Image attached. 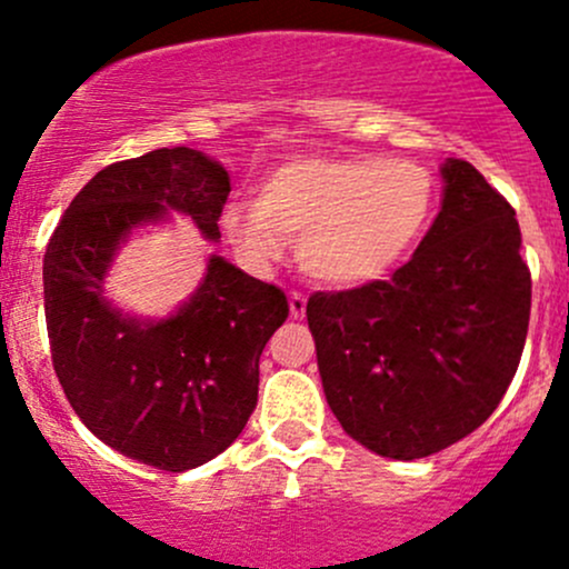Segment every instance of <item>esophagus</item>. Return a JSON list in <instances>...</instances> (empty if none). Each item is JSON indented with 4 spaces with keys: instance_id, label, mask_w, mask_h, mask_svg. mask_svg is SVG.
<instances>
[{
    "instance_id": "obj_1",
    "label": "esophagus",
    "mask_w": 569,
    "mask_h": 569,
    "mask_svg": "<svg viewBox=\"0 0 569 569\" xmlns=\"http://www.w3.org/2000/svg\"><path fill=\"white\" fill-rule=\"evenodd\" d=\"M305 308H308V297H305L302 291H291V295H289V310H291V316H295V319H302Z\"/></svg>"
}]
</instances>
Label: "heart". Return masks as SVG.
Segmentation results:
<instances>
[{
    "label": "heart",
    "instance_id": "heart-1",
    "mask_svg": "<svg viewBox=\"0 0 569 569\" xmlns=\"http://www.w3.org/2000/svg\"><path fill=\"white\" fill-rule=\"evenodd\" d=\"M433 177L415 160L300 158L261 182L256 204H229L220 229L244 261L264 267L300 242L321 283L360 286L398 264L433 212Z\"/></svg>",
    "mask_w": 569,
    "mask_h": 569
}]
</instances>
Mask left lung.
<instances>
[{
  "mask_svg": "<svg viewBox=\"0 0 569 569\" xmlns=\"http://www.w3.org/2000/svg\"><path fill=\"white\" fill-rule=\"evenodd\" d=\"M403 267L316 291L308 325L327 403L346 433L395 460L428 458L493 415L529 330L531 274L516 209L466 160Z\"/></svg>",
  "mask_w": 569,
  "mask_h": 569,
  "instance_id": "obj_1",
  "label": "left lung"
}]
</instances>
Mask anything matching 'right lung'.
I'll list each match as a JSON object with an SVG mask.
<instances>
[{
	"instance_id": "obj_1",
	"label": "right lung",
	"mask_w": 569,
	"mask_h": 569,
	"mask_svg": "<svg viewBox=\"0 0 569 569\" xmlns=\"http://www.w3.org/2000/svg\"><path fill=\"white\" fill-rule=\"evenodd\" d=\"M229 193L218 160L190 147L154 149L89 179L46 248V327L59 385L100 441L154 469H196L242 433L259 400V357L289 302L223 256H209L196 295L158 321L113 308L103 280L130 231L169 209L218 242Z\"/></svg>"
}]
</instances>
